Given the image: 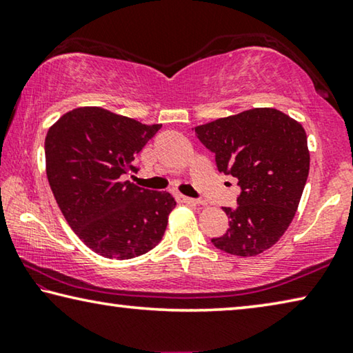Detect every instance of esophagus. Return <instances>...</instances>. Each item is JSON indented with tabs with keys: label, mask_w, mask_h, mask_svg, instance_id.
<instances>
[{
	"label": "esophagus",
	"mask_w": 353,
	"mask_h": 353,
	"mask_svg": "<svg viewBox=\"0 0 353 353\" xmlns=\"http://www.w3.org/2000/svg\"><path fill=\"white\" fill-rule=\"evenodd\" d=\"M176 198H177V201H179V203H185V204H199V199L183 196V194H177Z\"/></svg>",
	"instance_id": "1"
}]
</instances>
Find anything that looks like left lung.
I'll return each instance as SVG.
<instances>
[{
    "mask_svg": "<svg viewBox=\"0 0 353 353\" xmlns=\"http://www.w3.org/2000/svg\"><path fill=\"white\" fill-rule=\"evenodd\" d=\"M220 172L238 179V206L225 208L230 228L217 249L255 256L274 245L296 214L309 174L306 131L272 108H255L194 128Z\"/></svg>",
    "mask_w": 353,
    "mask_h": 353,
    "instance_id": "left-lung-1",
    "label": "left lung"
}]
</instances>
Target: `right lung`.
I'll return each instance as SVG.
<instances>
[{"label":"right lung","mask_w":353,"mask_h":353,"mask_svg":"<svg viewBox=\"0 0 353 353\" xmlns=\"http://www.w3.org/2000/svg\"><path fill=\"white\" fill-rule=\"evenodd\" d=\"M160 128L101 108H77L47 131L46 172L57 204L79 239L104 259L144 255L165 234L176 208L171 193L125 181Z\"/></svg>","instance_id":"1"}]
</instances>
